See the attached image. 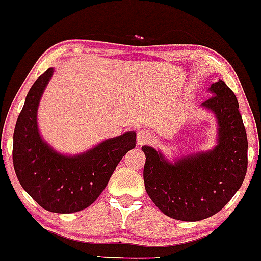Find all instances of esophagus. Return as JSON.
<instances>
[{
  "instance_id": "1",
  "label": "esophagus",
  "mask_w": 261,
  "mask_h": 261,
  "mask_svg": "<svg viewBox=\"0 0 261 261\" xmlns=\"http://www.w3.org/2000/svg\"><path fill=\"white\" fill-rule=\"evenodd\" d=\"M137 138H138V144L139 145H144V144H147L148 141H151L152 134L146 129H141V130L138 132Z\"/></svg>"
}]
</instances>
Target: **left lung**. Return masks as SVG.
<instances>
[{
  "mask_svg": "<svg viewBox=\"0 0 261 261\" xmlns=\"http://www.w3.org/2000/svg\"><path fill=\"white\" fill-rule=\"evenodd\" d=\"M202 106L218 118V145L212 151L168 163L161 153L143 146L144 182L148 197L169 217L186 222L221 211L241 187L248 165V141L239 101L223 80L212 84Z\"/></svg>",
  "mask_w": 261,
  "mask_h": 261,
  "instance_id": "left-lung-1",
  "label": "left lung"
}]
</instances>
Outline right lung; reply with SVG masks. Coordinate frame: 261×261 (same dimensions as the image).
Here are the masks:
<instances>
[{
  "instance_id": "1",
  "label": "right lung",
  "mask_w": 261,
  "mask_h": 261,
  "mask_svg": "<svg viewBox=\"0 0 261 261\" xmlns=\"http://www.w3.org/2000/svg\"><path fill=\"white\" fill-rule=\"evenodd\" d=\"M53 72L46 69L27 93L13 137V165L20 185L37 204L50 212L72 213L99 197L123 155L135 147L137 134L127 132L76 157L53 151L37 128V108Z\"/></svg>"
}]
</instances>
